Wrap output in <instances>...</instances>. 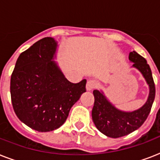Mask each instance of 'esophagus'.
I'll return each instance as SVG.
<instances>
[{"label":"esophagus","instance_id":"1","mask_svg":"<svg viewBox=\"0 0 160 160\" xmlns=\"http://www.w3.org/2000/svg\"><path fill=\"white\" fill-rule=\"evenodd\" d=\"M96 85H97V84H96L95 80H89L86 83V90L87 91H91L96 87Z\"/></svg>","mask_w":160,"mask_h":160}]
</instances>
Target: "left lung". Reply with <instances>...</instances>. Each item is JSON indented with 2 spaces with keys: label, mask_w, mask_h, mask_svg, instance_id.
Segmentation results:
<instances>
[{
  "label": "left lung",
  "mask_w": 160,
  "mask_h": 160,
  "mask_svg": "<svg viewBox=\"0 0 160 160\" xmlns=\"http://www.w3.org/2000/svg\"><path fill=\"white\" fill-rule=\"evenodd\" d=\"M129 60L134 63L132 67L141 73L149 85V96L145 104L139 109L134 111H123L117 109L107 99L102 90L93 91L95 96L93 122L102 134L110 138L124 136L139 129L146 120L155 97V85L146 60L134 51L129 53Z\"/></svg>",
  "instance_id": "obj_1"
}]
</instances>
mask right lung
Instances as JSON below:
<instances>
[{
	"label": "right lung",
	"mask_w": 160,
	"mask_h": 160,
	"mask_svg": "<svg viewBox=\"0 0 160 160\" xmlns=\"http://www.w3.org/2000/svg\"><path fill=\"white\" fill-rule=\"evenodd\" d=\"M57 41L45 37L19 55L11 78V96L16 116L39 132L60 128L86 91V80L77 84L65 77L54 59Z\"/></svg>",
	"instance_id": "right-lung-1"
}]
</instances>
